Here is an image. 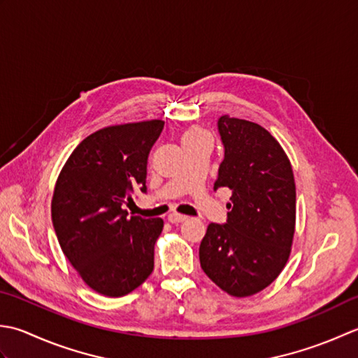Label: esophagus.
I'll use <instances>...</instances> for the list:
<instances>
[{"instance_id": "esophagus-1", "label": "esophagus", "mask_w": 358, "mask_h": 358, "mask_svg": "<svg viewBox=\"0 0 358 358\" xmlns=\"http://www.w3.org/2000/svg\"><path fill=\"white\" fill-rule=\"evenodd\" d=\"M166 220H169L171 224H180V222L187 221V216L179 215V213H176V211H173V213H170L169 217H166Z\"/></svg>"}]
</instances>
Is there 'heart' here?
<instances>
[{"label": "heart", "mask_w": 358, "mask_h": 358, "mask_svg": "<svg viewBox=\"0 0 358 358\" xmlns=\"http://www.w3.org/2000/svg\"><path fill=\"white\" fill-rule=\"evenodd\" d=\"M198 136H206L201 131H188V133L184 136V138H189V137H198Z\"/></svg>", "instance_id": "b5f03b06"}]
</instances>
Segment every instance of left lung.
<instances>
[{
	"instance_id": "8db88e82",
	"label": "left lung",
	"mask_w": 358,
	"mask_h": 358,
	"mask_svg": "<svg viewBox=\"0 0 358 358\" xmlns=\"http://www.w3.org/2000/svg\"><path fill=\"white\" fill-rule=\"evenodd\" d=\"M224 159L215 192L230 188L224 224L211 222L199 247L202 271L233 296L258 294L286 266L295 231V180L286 152L253 122L217 119Z\"/></svg>"
}]
</instances>
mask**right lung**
<instances>
[{
  "label": "right lung",
  "instance_id": "obj_1",
  "mask_svg": "<svg viewBox=\"0 0 358 358\" xmlns=\"http://www.w3.org/2000/svg\"><path fill=\"white\" fill-rule=\"evenodd\" d=\"M162 120L108 127L72 151L58 176L52 224L58 243L83 281L101 295L123 296L155 268L164 221L129 216L123 206L147 193V160Z\"/></svg>",
  "mask_w": 358,
  "mask_h": 358
}]
</instances>
